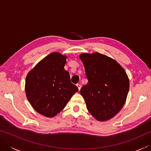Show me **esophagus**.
Listing matches in <instances>:
<instances>
[{"mask_svg":"<svg viewBox=\"0 0 151 151\" xmlns=\"http://www.w3.org/2000/svg\"><path fill=\"white\" fill-rule=\"evenodd\" d=\"M76 86H77V87L78 88V91H80L81 90V85H80V84H77V85H76Z\"/></svg>","mask_w":151,"mask_h":151,"instance_id":"esophagus-1","label":"esophagus"}]
</instances>
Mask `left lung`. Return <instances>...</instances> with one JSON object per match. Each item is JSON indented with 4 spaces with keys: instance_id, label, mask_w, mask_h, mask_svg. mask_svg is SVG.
<instances>
[{
    "instance_id": "obj_1",
    "label": "left lung",
    "mask_w": 151,
    "mask_h": 151,
    "mask_svg": "<svg viewBox=\"0 0 151 151\" xmlns=\"http://www.w3.org/2000/svg\"><path fill=\"white\" fill-rule=\"evenodd\" d=\"M88 83L81 89L88 112L99 121H106L121 111L129 90V80L115 60L99 52L83 53Z\"/></svg>"
}]
</instances>
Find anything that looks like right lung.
<instances>
[{
	"label": "right lung",
	"instance_id": "obj_1",
	"mask_svg": "<svg viewBox=\"0 0 151 151\" xmlns=\"http://www.w3.org/2000/svg\"><path fill=\"white\" fill-rule=\"evenodd\" d=\"M66 56L52 52L28 73L25 92L28 101L36 111L53 117L65 108L78 88L71 83L65 70Z\"/></svg>",
	"mask_w": 151,
	"mask_h": 151
}]
</instances>
